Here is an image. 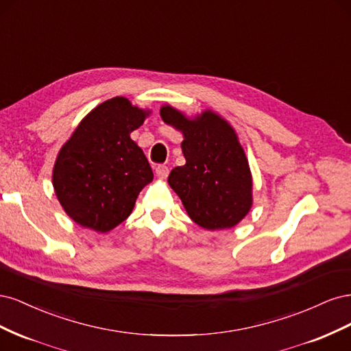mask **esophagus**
<instances>
[{"label":"esophagus","mask_w":351,"mask_h":351,"mask_svg":"<svg viewBox=\"0 0 351 351\" xmlns=\"http://www.w3.org/2000/svg\"><path fill=\"white\" fill-rule=\"evenodd\" d=\"M155 173H156V176H158L159 178H167L168 174H169V169H168L167 165H158V167L155 168Z\"/></svg>","instance_id":"obj_1"}]
</instances>
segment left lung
Instances as JSON below:
<instances>
[{"mask_svg":"<svg viewBox=\"0 0 351 351\" xmlns=\"http://www.w3.org/2000/svg\"><path fill=\"white\" fill-rule=\"evenodd\" d=\"M161 117L184 136L186 164L169 173L168 184L189 217L206 230L239 224L252 206V176L232 127L212 111L189 120L169 105Z\"/></svg>","mask_w":351,"mask_h":351,"instance_id":"1","label":"left lung"}]
</instances>
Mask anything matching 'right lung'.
Wrapping results in <instances>:
<instances>
[{"label": "right lung", "mask_w": 351, "mask_h": 351, "mask_svg": "<svg viewBox=\"0 0 351 351\" xmlns=\"http://www.w3.org/2000/svg\"><path fill=\"white\" fill-rule=\"evenodd\" d=\"M149 114L129 99L112 98L90 111L61 147L52 184L77 224L107 232L132 214L154 173L130 133Z\"/></svg>", "instance_id": "1"}]
</instances>
